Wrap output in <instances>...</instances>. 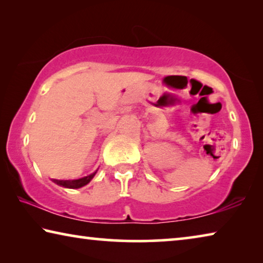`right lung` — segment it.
Masks as SVG:
<instances>
[{
  "label": "right lung",
  "mask_w": 263,
  "mask_h": 263,
  "mask_svg": "<svg viewBox=\"0 0 263 263\" xmlns=\"http://www.w3.org/2000/svg\"><path fill=\"white\" fill-rule=\"evenodd\" d=\"M99 169H96L94 173H91L90 175L81 177V179L78 180H52L54 183H57L58 185L64 186V188H69V189H79L81 186H84L86 184H88L89 182L92 180V177L95 176V174L97 173Z\"/></svg>",
  "instance_id": "1"
}]
</instances>
